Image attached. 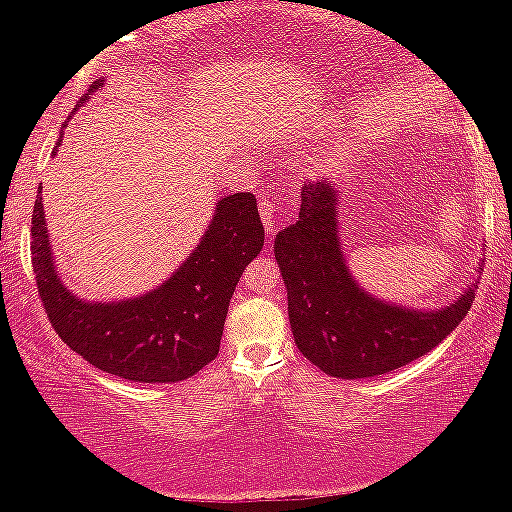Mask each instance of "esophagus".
Segmentation results:
<instances>
[{"label": "esophagus", "instance_id": "obj_1", "mask_svg": "<svg viewBox=\"0 0 512 512\" xmlns=\"http://www.w3.org/2000/svg\"><path fill=\"white\" fill-rule=\"evenodd\" d=\"M260 216L264 221V228H267L269 233H274L276 228L281 226V221H286V214L281 211L279 204H276L274 199H267V197L260 199Z\"/></svg>", "mask_w": 512, "mask_h": 512}]
</instances>
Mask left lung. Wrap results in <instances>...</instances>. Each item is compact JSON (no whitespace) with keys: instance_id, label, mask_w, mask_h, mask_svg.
I'll use <instances>...</instances> for the list:
<instances>
[{"instance_id":"left-lung-1","label":"left lung","mask_w":512,"mask_h":512,"mask_svg":"<svg viewBox=\"0 0 512 512\" xmlns=\"http://www.w3.org/2000/svg\"><path fill=\"white\" fill-rule=\"evenodd\" d=\"M301 354L332 378L390 373L443 342L472 308L467 289L440 310H411L368 296L346 267L337 231V187L305 182L293 226L274 240Z\"/></svg>"}]
</instances>
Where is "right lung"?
<instances>
[{"label":"right lung","mask_w":512,"mask_h":512,"mask_svg":"<svg viewBox=\"0 0 512 512\" xmlns=\"http://www.w3.org/2000/svg\"><path fill=\"white\" fill-rule=\"evenodd\" d=\"M96 88L101 81H93L84 101ZM31 236L35 284L50 325L91 366L132 383H178L219 356L228 303L264 245L255 195H228L216 204L197 250L166 284L120 303H86L55 272L40 187Z\"/></svg>","instance_id":"1"}]
</instances>
